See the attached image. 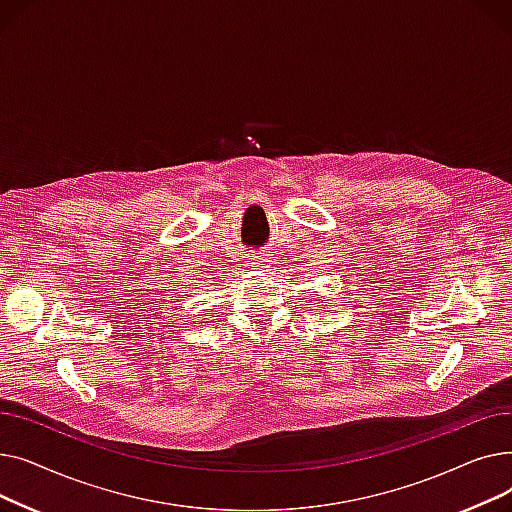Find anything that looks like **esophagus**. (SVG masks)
Instances as JSON below:
<instances>
[{
    "label": "esophagus",
    "mask_w": 512,
    "mask_h": 512,
    "mask_svg": "<svg viewBox=\"0 0 512 512\" xmlns=\"http://www.w3.org/2000/svg\"><path fill=\"white\" fill-rule=\"evenodd\" d=\"M253 267H255V270H261V267H263V263L259 261V259H255V263H253Z\"/></svg>",
    "instance_id": "esophagus-1"
}]
</instances>
